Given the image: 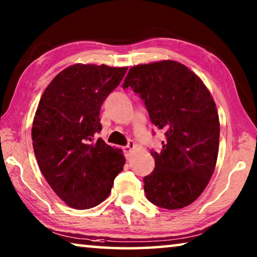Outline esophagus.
I'll return each instance as SVG.
<instances>
[{"label": "esophagus", "mask_w": 257, "mask_h": 257, "mask_svg": "<svg viewBox=\"0 0 257 257\" xmlns=\"http://www.w3.org/2000/svg\"><path fill=\"white\" fill-rule=\"evenodd\" d=\"M134 147H135V143H134L133 141H129L128 144L123 147V150H124L125 153H129V152L132 151V150L134 149Z\"/></svg>", "instance_id": "esophagus-1"}]
</instances>
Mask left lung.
<instances>
[{
  "label": "left lung",
  "instance_id": "1",
  "mask_svg": "<svg viewBox=\"0 0 257 257\" xmlns=\"http://www.w3.org/2000/svg\"><path fill=\"white\" fill-rule=\"evenodd\" d=\"M128 87L144 102L151 122L164 130L162 150L151 151L154 170L143 179L147 199L167 210L188 206L207 186L219 152V115L210 92L170 60L133 67L122 85Z\"/></svg>",
  "mask_w": 257,
  "mask_h": 257
}]
</instances>
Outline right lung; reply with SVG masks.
Instances as JSON below:
<instances>
[{"label":"right lung","instance_id":"1","mask_svg":"<svg viewBox=\"0 0 257 257\" xmlns=\"http://www.w3.org/2000/svg\"><path fill=\"white\" fill-rule=\"evenodd\" d=\"M127 68L75 64L46 87L34 118L32 137L38 167L55 194L78 210L98 205L123 170L121 151L97 135L103 102Z\"/></svg>","mask_w":257,"mask_h":257}]
</instances>
